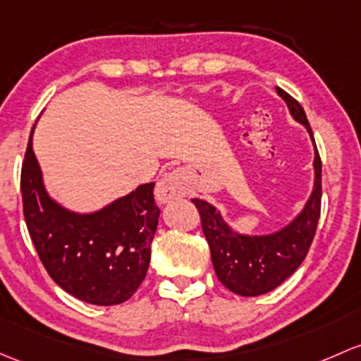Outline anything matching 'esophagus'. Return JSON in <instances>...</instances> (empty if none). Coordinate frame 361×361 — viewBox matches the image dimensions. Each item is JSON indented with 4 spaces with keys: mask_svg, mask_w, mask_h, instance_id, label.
<instances>
[{
    "mask_svg": "<svg viewBox=\"0 0 361 361\" xmlns=\"http://www.w3.org/2000/svg\"><path fill=\"white\" fill-rule=\"evenodd\" d=\"M188 192V181L187 174L181 169H174L171 173L164 174L161 181L155 187V197L161 202H171L174 199H181L187 195Z\"/></svg>",
    "mask_w": 361,
    "mask_h": 361,
    "instance_id": "1",
    "label": "esophagus"
}]
</instances>
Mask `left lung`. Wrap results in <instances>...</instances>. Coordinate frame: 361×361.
<instances>
[{"label":"left lung","instance_id":"left-lung-1","mask_svg":"<svg viewBox=\"0 0 361 361\" xmlns=\"http://www.w3.org/2000/svg\"><path fill=\"white\" fill-rule=\"evenodd\" d=\"M290 116L305 124L314 145V187L301 214L286 228L270 235H240L223 221L221 214L206 200L192 199L200 214V225L211 249L212 267L219 282L238 295L267 294L301 267L308 254L322 207V159L313 131L301 104L287 91L276 88Z\"/></svg>","mask_w":361,"mask_h":361}]
</instances>
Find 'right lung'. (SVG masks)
<instances>
[{"label": "right lung", "instance_id": "obj_1", "mask_svg": "<svg viewBox=\"0 0 361 361\" xmlns=\"http://www.w3.org/2000/svg\"><path fill=\"white\" fill-rule=\"evenodd\" d=\"M20 190L30 240L56 286L98 306L121 305L135 294L149 270L161 214L154 183L91 214L67 211L44 190L30 131Z\"/></svg>", "mask_w": 361, "mask_h": 361}]
</instances>
